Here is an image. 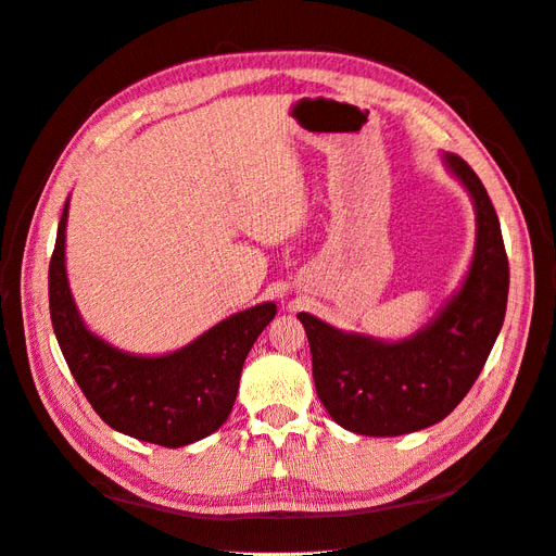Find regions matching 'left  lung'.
Instances as JSON below:
<instances>
[{"mask_svg": "<svg viewBox=\"0 0 556 556\" xmlns=\"http://www.w3.org/2000/svg\"><path fill=\"white\" fill-rule=\"evenodd\" d=\"M443 162L473 199L478 229L462 288L429 325L408 339L380 341L296 315L308 336L317 396L352 433L382 439L439 425L478 380L503 327L510 274L496 211L459 155L443 153Z\"/></svg>", "mask_w": 556, "mask_h": 556, "instance_id": "8db88e82", "label": "left lung"}]
</instances>
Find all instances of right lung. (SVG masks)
Here are the masks:
<instances>
[{
  "instance_id": "obj_1",
  "label": "right lung",
  "mask_w": 556,
  "mask_h": 556,
  "mask_svg": "<svg viewBox=\"0 0 556 556\" xmlns=\"http://www.w3.org/2000/svg\"><path fill=\"white\" fill-rule=\"evenodd\" d=\"M66 215L70 199L50 257L48 301L60 350L80 392L111 429L131 439L162 447L206 439L229 417L243 362L276 317V304L233 313L169 355L125 352L92 333L76 308L64 264Z\"/></svg>"
}]
</instances>
